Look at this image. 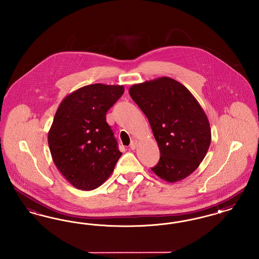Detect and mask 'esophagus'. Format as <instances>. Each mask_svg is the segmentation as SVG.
Wrapping results in <instances>:
<instances>
[{"label":"esophagus","instance_id":"obj_1","mask_svg":"<svg viewBox=\"0 0 259 259\" xmlns=\"http://www.w3.org/2000/svg\"><path fill=\"white\" fill-rule=\"evenodd\" d=\"M137 147H138V141H137V140H133V141L131 142V144H130V148H131L132 150H134Z\"/></svg>","mask_w":259,"mask_h":259}]
</instances>
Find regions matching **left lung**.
<instances>
[{
  "mask_svg": "<svg viewBox=\"0 0 259 259\" xmlns=\"http://www.w3.org/2000/svg\"><path fill=\"white\" fill-rule=\"evenodd\" d=\"M129 94L148 117L160 150L151 171L168 183L182 181L205 158L211 141L208 117L182 83L163 76L130 87Z\"/></svg>",
  "mask_w": 259,
  "mask_h": 259,
  "instance_id": "left-lung-1",
  "label": "left lung"
}]
</instances>
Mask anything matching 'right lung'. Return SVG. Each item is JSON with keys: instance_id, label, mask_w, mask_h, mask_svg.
<instances>
[{"instance_id": "right-lung-1", "label": "right lung", "mask_w": 259, "mask_h": 259, "mask_svg": "<svg viewBox=\"0 0 259 259\" xmlns=\"http://www.w3.org/2000/svg\"><path fill=\"white\" fill-rule=\"evenodd\" d=\"M123 92V85L80 87L56 111L48 136L50 153L57 169L77 189L103 185L122 154L106 114Z\"/></svg>"}]
</instances>
